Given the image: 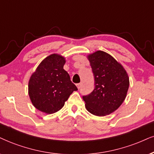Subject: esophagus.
<instances>
[{"label": "esophagus", "mask_w": 154, "mask_h": 154, "mask_svg": "<svg viewBox=\"0 0 154 154\" xmlns=\"http://www.w3.org/2000/svg\"><path fill=\"white\" fill-rule=\"evenodd\" d=\"M77 88H78V89H80L81 88V83L77 84Z\"/></svg>", "instance_id": "34e87169"}]
</instances>
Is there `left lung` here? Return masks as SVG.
Masks as SVG:
<instances>
[{"instance_id": "obj_1", "label": "left lung", "mask_w": 154, "mask_h": 154, "mask_svg": "<svg viewBox=\"0 0 154 154\" xmlns=\"http://www.w3.org/2000/svg\"><path fill=\"white\" fill-rule=\"evenodd\" d=\"M88 59L94 75V89L82 96L87 111L96 116H106L121 106L125 100L129 79L122 65L110 54L97 51Z\"/></svg>"}]
</instances>
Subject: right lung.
<instances>
[{"mask_svg": "<svg viewBox=\"0 0 154 154\" xmlns=\"http://www.w3.org/2000/svg\"><path fill=\"white\" fill-rule=\"evenodd\" d=\"M65 59L52 54L41 62L30 77L28 93L36 109L47 114L61 109L65 102L77 87L63 69Z\"/></svg>", "mask_w": 154, "mask_h": 154, "instance_id": "obj_1", "label": "right lung"}]
</instances>
